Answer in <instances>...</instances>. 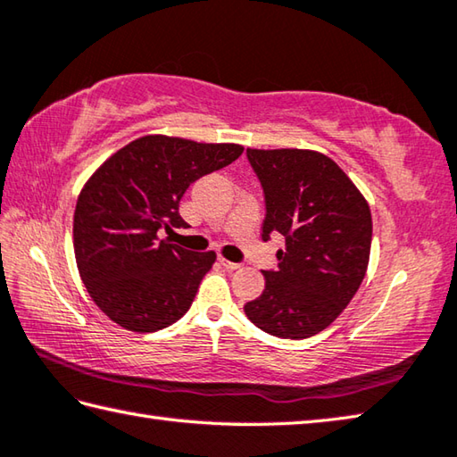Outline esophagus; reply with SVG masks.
Wrapping results in <instances>:
<instances>
[{"label":"esophagus","instance_id":"34e87169","mask_svg":"<svg viewBox=\"0 0 457 457\" xmlns=\"http://www.w3.org/2000/svg\"><path fill=\"white\" fill-rule=\"evenodd\" d=\"M220 263L223 265V267H226V270H231V271H234V270H239V263H234V262H228V259H223V257H220Z\"/></svg>","mask_w":457,"mask_h":457}]
</instances>
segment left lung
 I'll list each match as a JSON object with an SVG mask.
<instances>
[{
	"instance_id": "1",
	"label": "left lung",
	"mask_w": 457,
	"mask_h": 457,
	"mask_svg": "<svg viewBox=\"0 0 457 457\" xmlns=\"http://www.w3.org/2000/svg\"><path fill=\"white\" fill-rule=\"evenodd\" d=\"M263 190L262 239L285 237L265 289L244 305L247 319L279 338H307L341 315L369 267L372 218L356 186L312 150L247 148Z\"/></svg>"
}]
</instances>
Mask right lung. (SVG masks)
Returning <instances> with one entry per match:
<instances>
[{"label": "right lung", "instance_id": "add662e5", "mask_svg": "<svg viewBox=\"0 0 457 457\" xmlns=\"http://www.w3.org/2000/svg\"><path fill=\"white\" fill-rule=\"evenodd\" d=\"M239 145L142 137L96 170L73 220L77 267L106 317L134 333L166 328L192 307L216 253L172 245L160 234L182 228L178 205L202 176L239 158Z\"/></svg>", "mask_w": 457, "mask_h": 457}]
</instances>
